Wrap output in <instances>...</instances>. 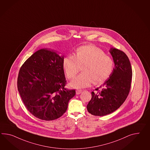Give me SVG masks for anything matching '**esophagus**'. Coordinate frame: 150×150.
Segmentation results:
<instances>
[{
	"instance_id": "obj_1",
	"label": "esophagus",
	"mask_w": 150,
	"mask_h": 150,
	"mask_svg": "<svg viewBox=\"0 0 150 150\" xmlns=\"http://www.w3.org/2000/svg\"><path fill=\"white\" fill-rule=\"evenodd\" d=\"M81 92H82V91L81 90H76V93H77V95L81 94Z\"/></svg>"
}]
</instances>
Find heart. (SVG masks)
Instances as JSON below:
<instances>
[{
    "mask_svg": "<svg viewBox=\"0 0 150 150\" xmlns=\"http://www.w3.org/2000/svg\"><path fill=\"white\" fill-rule=\"evenodd\" d=\"M83 73L70 83L73 88L90 86L95 82L101 84L110 77L114 67L112 59L105 55L103 50L93 45H86L77 48L74 55H69L63 60L62 65L66 75L72 79L83 65Z\"/></svg>",
    "mask_w": 150,
    "mask_h": 150,
    "instance_id": "heart-1",
    "label": "heart"
}]
</instances>
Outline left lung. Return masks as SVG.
Returning a JSON list of instances; mask_svg holds the SVG:
<instances>
[{
    "label": "left lung",
    "mask_w": 150,
    "mask_h": 150,
    "mask_svg": "<svg viewBox=\"0 0 150 150\" xmlns=\"http://www.w3.org/2000/svg\"><path fill=\"white\" fill-rule=\"evenodd\" d=\"M109 52L115 64L113 72L96 92H91L92 98L87 105L88 112L95 116L115 111L126 100L131 88L132 69L127 55L112 47Z\"/></svg>",
    "instance_id": "left-lung-1"
}]
</instances>
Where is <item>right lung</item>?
Listing matches in <instances>:
<instances>
[{"instance_id": "add662e5", "label": "right lung", "mask_w": 150, "mask_h": 150, "mask_svg": "<svg viewBox=\"0 0 150 150\" xmlns=\"http://www.w3.org/2000/svg\"><path fill=\"white\" fill-rule=\"evenodd\" d=\"M64 55L41 49L28 58L19 69L17 88L27 109L40 119L51 121L65 112L76 95L69 90L62 62Z\"/></svg>"}]
</instances>
